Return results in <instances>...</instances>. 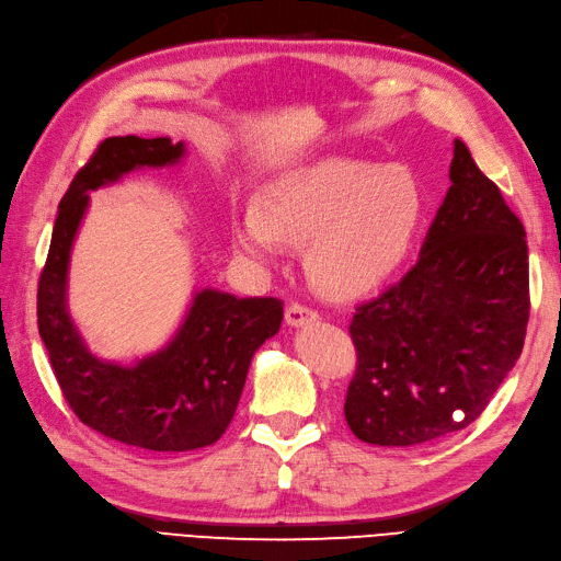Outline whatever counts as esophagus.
I'll use <instances>...</instances> for the list:
<instances>
[{
	"label": "esophagus",
	"mask_w": 561,
	"mask_h": 561,
	"mask_svg": "<svg viewBox=\"0 0 561 561\" xmlns=\"http://www.w3.org/2000/svg\"><path fill=\"white\" fill-rule=\"evenodd\" d=\"M318 318L320 314L304 304H289V308H286V322H289L291 327H304V324L314 322Z\"/></svg>",
	"instance_id": "1"
}]
</instances>
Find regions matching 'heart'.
Instances as JSON below:
<instances>
[{"label": "heart", "mask_w": 561, "mask_h": 561, "mask_svg": "<svg viewBox=\"0 0 561 561\" xmlns=\"http://www.w3.org/2000/svg\"><path fill=\"white\" fill-rule=\"evenodd\" d=\"M424 215L426 192L412 168L336 156L272 180L257 206L234 218V243L261 263H275L286 243H308L314 286L353 300L403 267Z\"/></svg>", "instance_id": "b5f03b06"}]
</instances>
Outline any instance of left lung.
<instances>
[{
    "mask_svg": "<svg viewBox=\"0 0 561 561\" xmlns=\"http://www.w3.org/2000/svg\"><path fill=\"white\" fill-rule=\"evenodd\" d=\"M450 190L420 261L355 308L343 414L371 445H420L469 426L519 360L530 296L526 229L455 139Z\"/></svg>",
    "mask_w": 561,
    "mask_h": 561,
    "instance_id": "obj_1",
    "label": "left lung"
}]
</instances>
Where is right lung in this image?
Instances as JSON below:
<instances>
[{
  "instance_id": "obj_1",
  "label": "right lung",
  "mask_w": 561,
  "mask_h": 561,
  "mask_svg": "<svg viewBox=\"0 0 561 561\" xmlns=\"http://www.w3.org/2000/svg\"><path fill=\"white\" fill-rule=\"evenodd\" d=\"M184 144L135 135L104 139L59 204L37 284V327L66 403L82 424L135 448L184 453L218 440L232 422L253 353L279 332V298L204 289L168 346L133 367L94 357L66 310V275L88 192L141 165L178 163Z\"/></svg>"
}]
</instances>
